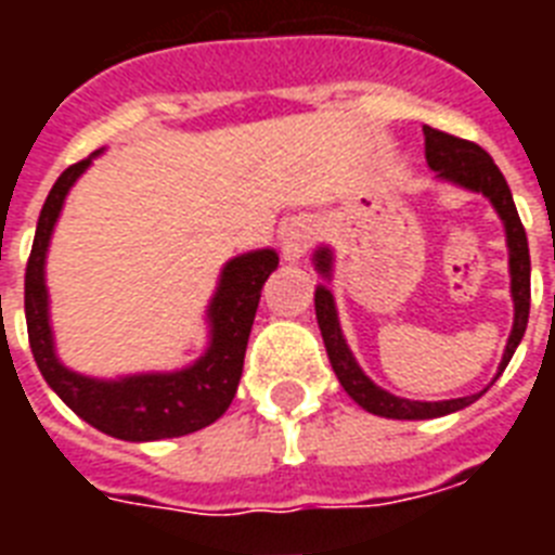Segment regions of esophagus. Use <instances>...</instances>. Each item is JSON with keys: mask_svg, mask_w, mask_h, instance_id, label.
Instances as JSON below:
<instances>
[{"mask_svg": "<svg viewBox=\"0 0 555 555\" xmlns=\"http://www.w3.org/2000/svg\"><path fill=\"white\" fill-rule=\"evenodd\" d=\"M279 244H282V256L285 261H299L311 244V227L299 221V218H287L279 227Z\"/></svg>", "mask_w": 555, "mask_h": 555, "instance_id": "esophagus-1", "label": "esophagus"}]
</instances>
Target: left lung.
<instances>
[{
  "mask_svg": "<svg viewBox=\"0 0 555 555\" xmlns=\"http://www.w3.org/2000/svg\"><path fill=\"white\" fill-rule=\"evenodd\" d=\"M423 138H426V164L435 172L438 181H449V184L464 186L469 192H481L483 198H490V204L499 212L504 233H507V253H509V294H513V331H509L507 348L501 357L499 374L507 369V363L516 354L518 343L527 331V317H530V247H527V233L518 218V209L513 204V192H509L507 181L501 176V169L492 164L487 152L473 141H461L455 134L438 132L431 126H423ZM313 268L325 279L334 273V253L331 247H320L313 253ZM313 305H317V322H320L322 339H325V351H328L331 369L348 391V397L357 405H363L365 412L379 414V417H391V421H429V417H443V414L461 412L469 403H475L481 395L455 397V400H405L397 397L386 388H379L374 379L360 369V363L351 354L343 328H339L337 302L328 285H317L313 294ZM495 374V377H499Z\"/></svg>",
  "mask_w": 555,
  "mask_h": 555,
  "instance_id": "8db88e82",
  "label": "left lung"
}]
</instances>
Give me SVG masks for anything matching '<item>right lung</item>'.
Returning <instances> with one entry per match:
<instances>
[{
  "label": "right lung",
  "mask_w": 555,
  "mask_h": 555,
  "mask_svg": "<svg viewBox=\"0 0 555 555\" xmlns=\"http://www.w3.org/2000/svg\"><path fill=\"white\" fill-rule=\"evenodd\" d=\"M100 152L103 150L65 169L51 186L39 212L37 235L25 270V322H28L30 351L48 386L94 429L134 443L181 438L216 423L227 412V405L233 403L261 287L279 268V256L276 250L261 247L235 256L221 268L216 294L207 305V351L186 369L146 371V374H126L115 379L72 371L56 357L51 313H48L46 259L65 195Z\"/></svg>",
  "instance_id": "1"
}]
</instances>
